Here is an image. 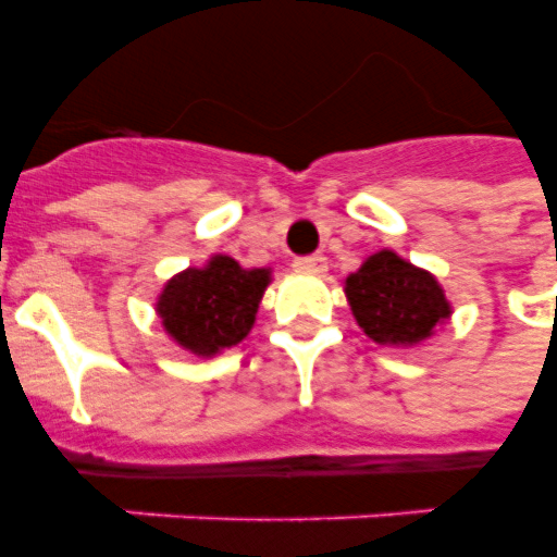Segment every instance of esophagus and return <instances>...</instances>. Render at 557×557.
Wrapping results in <instances>:
<instances>
[{
	"instance_id": "34e87169",
	"label": "esophagus",
	"mask_w": 557,
	"mask_h": 557,
	"mask_svg": "<svg viewBox=\"0 0 557 557\" xmlns=\"http://www.w3.org/2000/svg\"><path fill=\"white\" fill-rule=\"evenodd\" d=\"M295 269L300 274H323L326 271V257L323 253H312V257H297Z\"/></svg>"
}]
</instances>
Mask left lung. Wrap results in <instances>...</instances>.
<instances>
[{
	"label": "left lung",
	"mask_w": 557,
	"mask_h": 557,
	"mask_svg": "<svg viewBox=\"0 0 557 557\" xmlns=\"http://www.w3.org/2000/svg\"><path fill=\"white\" fill-rule=\"evenodd\" d=\"M344 295L356 323L379 347H419L454 314L440 280L393 248L370 253L344 280Z\"/></svg>",
	"instance_id": "1"
}]
</instances>
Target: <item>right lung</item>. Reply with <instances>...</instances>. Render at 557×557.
<instances>
[{
  "instance_id": "1",
  "label": "right lung",
  "mask_w": 557,
  "mask_h": 557,
  "mask_svg": "<svg viewBox=\"0 0 557 557\" xmlns=\"http://www.w3.org/2000/svg\"><path fill=\"white\" fill-rule=\"evenodd\" d=\"M269 283L271 269H243L234 257L213 253L164 283L156 314L176 347L213 358L248 338Z\"/></svg>"
}]
</instances>
